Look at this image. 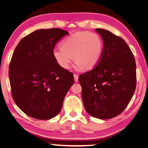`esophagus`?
I'll return each mask as SVG.
<instances>
[{
	"label": "esophagus",
	"mask_w": 148,
	"mask_h": 148,
	"mask_svg": "<svg viewBox=\"0 0 148 148\" xmlns=\"http://www.w3.org/2000/svg\"><path fill=\"white\" fill-rule=\"evenodd\" d=\"M74 77L75 82H78V75L76 74H74Z\"/></svg>",
	"instance_id": "1"
}]
</instances>
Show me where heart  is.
<instances>
[{
    "mask_svg": "<svg viewBox=\"0 0 148 148\" xmlns=\"http://www.w3.org/2000/svg\"><path fill=\"white\" fill-rule=\"evenodd\" d=\"M61 47L54 48L52 54L60 67L70 69L73 58L75 69L82 71L91 70L101 60L103 51V42L98 34L89 31L77 32L62 41Z\"/></svg>",
    "mask_w": 148,
    "mask_h": 148,
    "instance_id": "1",
    "label": "heart"
}]
</instances>
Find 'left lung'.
<instances>
[{"mask_svg": "<svg viewBox=\"0 0 148 148\" xmlns=\"http://www.w3.org/2000/svg\"><path fill=\"white\" fill-rule=\"evenodd\" d=\"M103 42L101 60L93 69L79 76L82 101L90 116L113 118L123 111L136 89V62L123 39L97 29Z\"/></svg>", "mask_w": 148, "mask_h": 148, "instance_id": "left-lung-1", "label": "left lung"}]
</instances>
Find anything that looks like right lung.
I'll use <instances>...</instances> for the list:
<instances>
[{
	"label": "right lung",
	"instance_id": "obj_1",
	"mask_svg": "<svg viewBox=\"0 0 148 148\" xmlns=\"http://www.w3.org/2000/svg\"><path fill=\"white\" fill-rule=\"evenodd\" d=\"M68 34L59 28L36 30L22 38L14 50L9 66L12 95L27 116L50 119L61 111L74 80L72 72L57 63L52 51Z\"/></svg>",
	"mask_w": 148,
	"mask_h": 148
}]
</instances>
